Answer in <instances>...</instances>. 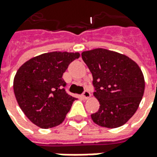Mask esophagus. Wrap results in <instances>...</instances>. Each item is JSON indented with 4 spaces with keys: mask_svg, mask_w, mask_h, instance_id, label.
<instances>
[{
    "mask_svg": "<svg viewBox=\"0 0 157 157\" xmlns=\"http://www.w3.org/2000/svg\"><path fill=\"white\" fill-rule=\"evenodd\" d=\"M82 97H83V98H84L85 99H87V98H89L90 97H91V93H90V92H89V91L86 90V91H84V92L82 93Z\"/></svg>",
    "mask_w": 157,
    "mask_h": 157,
    "instance_id": "obj_1",
    "label": "esophagus"
}]
</instances>
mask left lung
<instances>
[{
  "label": "left lung",
  "instance_id": "left-lung-1",
  "mask_svg": "<svg viewBox=\"0 0 157 157\" xmlns=\"http://www.w3.org/2000/svg\"><path fill=\"white\" fill-rule=\"evenodd\" d=\"M92 72L93 95L98 100V111L93 122L106 128H118L135 114L145 91V79L139 65L128 56L105 48L82 53Z\"/></svg>",
  "mask_w": 157,
  "mask_h": 157
}]
</instances>
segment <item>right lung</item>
I'll return each mask as SVG.
<instances>
[{
    "instance_id": "obj_1",
    "label": "right lung",
    "mask_w": 157,
    "mask_h": 157,
    "mask_svg": "<svg viewBox=\"0 0 157 157\" xmlns=\"http://www.w3.org/2000/svg\"><path fill=\"white\" fill-rule=\"evenodd\" d=\"M79 53L50 52L30 59L17 70L13 90L19 107L30 121L42 128L60 124L75 98L65 92L62 78Z\"/></svg>"
}]
</instances>
